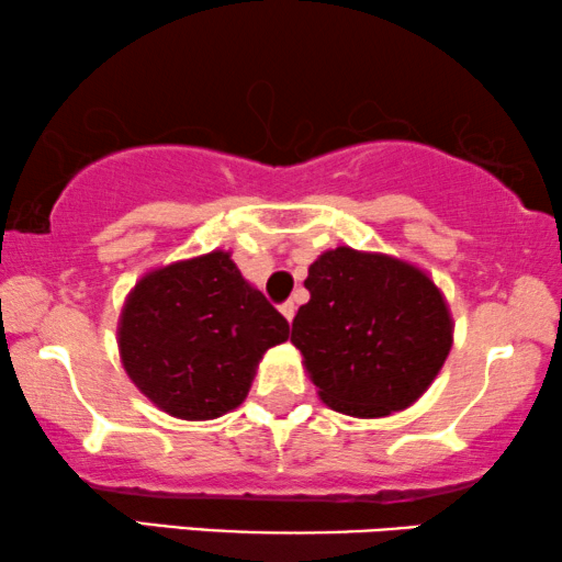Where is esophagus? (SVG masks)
Returning a JSON list of instances; mask_svg holds the SVG:
<instances>
[{
  "instance_id": "obj_1",
  "label": "esophagus",
  "mask_w": 562,
  "mask_h": 562,
  "mask_svg": "<svg viewBox=\"0 0 562 562\" xmlns=\"http://www.w3.org/2000/svg\"><path fill=\"white\" fill-rule=\"evenodd\" d=\"M280 311H282V316L288 318V322H293V316H295V303H293V301L282 303V305H280Z\"/></svg>"
}]
</instances>
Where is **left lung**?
Listing matches in <instances>:
<instances>
[{"label": "left lung", "mask_w": 562, "mask_h": 562, "mask_svg": "<svg viewBox=\"0 0 562 562\" xmlns=\"http://www.w3.org/2000/svg\"><path fill=\"white\" fill-rule=\"evenodd\" d=\"M293 342L326 407L386 417L428 392L453 345L436 282L409 261L337 246L308 267Z\"/></svg>", "instance_id": "obj_1"}]
</instances>
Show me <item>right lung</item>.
<instances>
[{
    "label": "right lung",
    "mask_w": 562,
    "mask_h": 562,
    "mask_svg": "<svg viewBox=\"0 0 562 562\" xmlns=\"http://www.w3.org/2000/svg\"><path fill=\"white\" fill-rule=\"evenodd\" d=\"M290 326L228 251L153 269L126 295L119 352L134 386L179 420H215L251 389Z\"/></svg>",
    "instance_id": "add662e5"
}]
</instances>
